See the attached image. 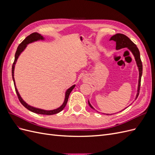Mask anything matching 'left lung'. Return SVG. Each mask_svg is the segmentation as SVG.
I'll use <instances>...</instances> for the list:
<instances>
[{
	"instance_id": "obj_1",
	"label": "left lung",
	"mask_w": 155,
	"mask_h": 155,
	"mask_svg": "<svg viewBox=\"0 0 155 155\" xmlns=\"http://www.w3.org/2000/svg\"><path fill=\"white\" fill-rule=\"evenodd\" d=\"M111 40L115 41V43H116V49L117 50H120V49H121V48H128L130 51V52L132 53L133 55H134V59L136 61V63H137V65L138 71H139V79H138V89H137V96H136V98H135V100H137V98L138 97V96L139 95L140 88V83H141V78H142V63L141 59H140V51H139L138 48H137V45H136L133 43V42L128 37H127L126 35H125L124 34H116V35L112 36L110 37V39L109 41H111ZM88 103L89 106H90L92 109L95 110L94 108L91 105V104H90V101H89V100L88 101ZM126 108H125V109H126ZM105 114L108 115V114Z\"/></svg>"
}]
</instances>
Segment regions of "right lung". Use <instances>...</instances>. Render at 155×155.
<instances>
[{
    "instance_id": "right-lung-1",
    "label": "right lung",
    "mask_w": 155,
    "mask_h": 155,
    "mask_svg": "<svg viewBox=\"0 0 155 155\" xmlns=\"http://www.w3.org/2000/svg\"><path fill=\"white\" fill-rule=\"evenodd\" d=\"M45 40V37L41 35L39 33H33V34H30V35L28 36L27 37H26V39L23 41L22 43L18 45V48L17 49V51L15 52V60H14V62L13 63L12 65V78H13V81L14 83V86H15V91L17 94V96L18 97V100H19L20 102L22 104V105L24 106L25 107H26L27 109H28L29 110L34 112V113H37V114H45V115H52V114H58L59 112H60L62 110H63L64 108L66 106L67 101L68 100V97L70 92H72V91L74 89V88L76 86V85H72L71 87H70L68 89H67L66 92H65V97H64V100L63 104L61 105L59 107L55 109H53V110H44V109H39V108H36L34 107H32L30 105H28L26 103L24 100H23L22 98L21 97L20 94L18 93L17 88L16 87V85H15V79H14V70H15V64L17 63V61L19 57V55H21V54L22 52L23 51L25 50V48H26L27 45L34 43V42L37 41H43Z\"/></svg>"
}]
</instances>
